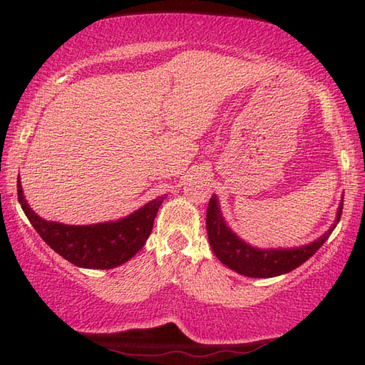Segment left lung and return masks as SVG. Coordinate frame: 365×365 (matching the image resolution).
Segmentation results:
<instances>
[{
    "label": "left lung",
    "instance_id": "1",
    "mask_svg": "<svg viewBox=\"0 0 365 365\" xmlns=\"http://www.w3.org/2000/svg\"><path fill=\"white\" fill-rule=\"evenodd\" d=\"M341 211L343 202H339L335 224L316 242L293 250H259L245 243L230 230V227H227L224 217H222L217 196L212 195L206 212L207 238L214 255L227 267L246 277L269 279V277L288 274L316 255L320 246L329 240L330 233L335 230L339 217H341Z\"/></svg>",
    "mask_w": 365,
    "mask_h": 365
}]
</instances>
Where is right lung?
I'll return each mask as SVG.
<instances>
[{
  "mask_svg": "<svg viewBox=\"0 0 365 365\" xmlns=\"http://www.w3.org/2000/svg\"><path fill=\"white\" fill-rule=\"evenodd\" d=\"M17 197L32 227L66 261L83 269H114L143 248L165 196L156 197L120 220L93 225H66L41 219L27 205L19 178Z\"/></svg>",
  "mask_w": 365,
  "mask_h": 365,
  "instance_id": "1",
  "label": "right lung"
}]
</instances>
